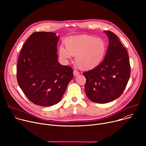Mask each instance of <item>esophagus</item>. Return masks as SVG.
<instances>
[{
  "label": "esophagus",
  "instance_id": "34e87169",
  "mask_svg": "<svg viewBox=\"0 0 146 146\" xmlns=\"http://www.w3.org/2000/svg\"><path fill=\"white\" fill-rule=\"evenodd\" d=\"M73 73H74V76H77L78 75H79V74H80V72H78L76 70H74L73 71Z\"/></svg>",
  "mask_w": 146,
  "mask_h": 146
}]
</instances>
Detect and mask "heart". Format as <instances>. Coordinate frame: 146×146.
<instances>
[{"label":"heart","instance_id":"obj_1","mask_svg":"<svg viewBox=\"0 0 146 146\" xmlns=\"http://www.w3.org/2000/svg\"><path fill=\"white\" fill-rule=\"evenodd\" d=\"M65 47L59 48L61 58L68 59L75 56V63L83 70H90L96 67L103 59L106 45L100 38L92 36L73 37L65 41Z\"/></svg>","mask_w":146,"mask_h":146}]
</instances>
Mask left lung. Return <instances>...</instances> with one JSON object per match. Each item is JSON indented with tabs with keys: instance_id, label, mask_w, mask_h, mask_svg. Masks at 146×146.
Returning <instances> with one entry per match:
<instances>
[{
	"instance_id": "left-lung-1",
	"label": "left lung",
	"mask_w": 146,
	"mask_h": 146,
	"mask_svg": "<svg viewBox=\"0 0 146 146\" xmlns=\"http://www.w3.org/2000/svg\"><path fill=\"white\" fill-rule=\"evenodd\" d=\"M109 46L102 62L86 71L85 91L92 102L105 104L118 98L124 91L130 76L129 55L114 33L105 31Z\"/></svg>"
}]
</instances>
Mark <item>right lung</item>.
<instances>
[{
	"mask_svg": "<svg viewBox=\"0 0 146 146\" xmlns=\"http://www.w3.org/2000/svg\"><path fill=\"white\" fill-rule=\"evenodd\" d=\"M60 37L52 32H35L23 44L17 61V80L30 101L49 106L58 103L73 78L70 66L57 60Z\"/></svg>",
	"mask_w": 146,
	"mask_h": 146,
	"instance_id": "right-lung-1",
	"label": "right lung"
}]
</instances>
